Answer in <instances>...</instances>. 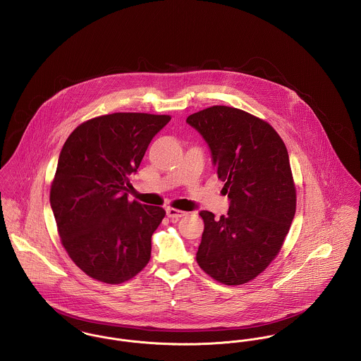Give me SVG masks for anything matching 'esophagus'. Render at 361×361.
Returning a JSON list of instances; mask_svg holds the SVG:
<instances>
[{"label": "esophagus", "mask_w": 361, "mask_h": 361, "mask_svg": "<svg viewBox=\"0 0 361 361\" xmlns=\"http://www.w3.org/2000/svg\"><path fill=\"white\" fill-rule=\"evenodd\" d=\"M166 213H167V217H169V219H171L173 221H176V220H178L180 217L185 216V212L178 210V209H174V207H167Z\"/></svg>", "instance_id": "esophagus-1"}]
</instances>
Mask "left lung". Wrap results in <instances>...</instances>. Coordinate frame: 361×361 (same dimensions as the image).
<instances>
[{
    "label": "left lung",
    "instance_id": "8db88e82",
    "mask_svg": "<svg viewBox=\"0 0 361 361\" xmlns=\"http://www.w3.org/2000/svg\"><path fill=\"white\" fill-rule=\"evenodd\" d=\"M212 151L230 209L204 223L197 262L213 280H255L280 253L296 212V188L286 147L267 123L245 111L216 105L187 118Z\"/></svg>",
    "mask_w": 361,
    "mask_h": 361
}]
</instances>
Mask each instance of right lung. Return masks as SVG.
I'll return each instance as SVG.
<instances>
[{"label": "right lung", "instance_id": "1", "mask_svg": "<svg viewBox=\"0 0 361 361\" xmlns=\"http://www.w3.org/2000/svg\"><path fill=\"white\" fill-rule=\"evenodd\" d=\"M169 115L119 112L78 126L61 151L49 202L69 257L105 283L135 277L151 259V238L166 214L127 200L128 176Z\"/></svg>", "mask_w": 361, "mask_h": 361}]
</instances>
